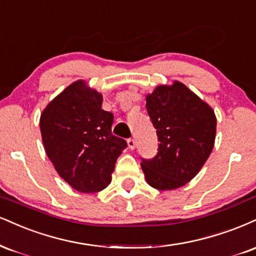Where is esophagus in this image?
Masks as SVG:
<instances>
[{
  "mask_svg": "<svg viewBox=\"0 0 256 256\" xmlns=\"http://www.w3.org/2000/svg\"><path fill=\"white\" fill-rule=\"evenodd\" d=\"M128 146L130 148L131 150H134V148H136V140H134V138H128Z\"/></svg>",
  "mask_w": 256,
  "mask_h": 256,
  "instance_id": "esophagus-1",
  "label": "esophagus"
}]
</instances>
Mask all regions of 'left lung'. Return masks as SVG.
<instances>
[{"label":"left lung","mask_w":256,"mask_h":256,"mask_svg":"<svg viewBox=\"0 0 256 256\" xmlns=\"http://www.w3.org/2000/svg\"><path fill=\"white\" fill-rule=\"evenodd\" d=\"M146 110L160 142L155 158H142L146 182L175 190L198 174L214 149L216 116L181 82L160 86L146 96Z\"/></svg>","instance_id":"8db88e82"}]
</instances>
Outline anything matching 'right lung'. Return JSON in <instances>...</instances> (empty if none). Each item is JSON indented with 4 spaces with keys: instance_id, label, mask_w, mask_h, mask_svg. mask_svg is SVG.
I'll return each mask as SVG.
<instances>
[{
    "instance_id": "right-lung-1",
    "label": "right lung",
    "mask_w": 256,
    "mask_h": 256,
    "mask_svg": "<svg viewBox=\"0 0 256 256\" xmlns=\"http://www.w3.org/2000/svg\"><path fill=\"white\" fill-rule=\"evenodd\" d=\"M102 95L83 81L54 98L40 116L48 158L72 188L95 193L110 184L125 140L112 134L113 113L101 108Z\"/></svg>"
}]
</instances>
